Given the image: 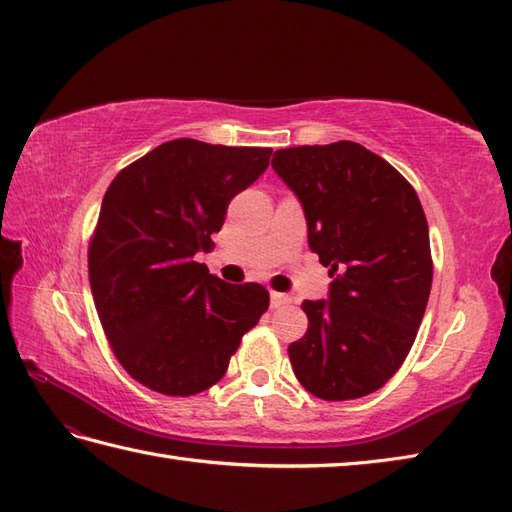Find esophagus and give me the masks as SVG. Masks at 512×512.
Instances as JSON below:
<instances>
[{"mask_svg": "<svg viewBox=\"0 0 512 512\" xmlns=\"http://www.w3.org/2000/svg\"><path fill=\"white\" fill-rule=\"evenodd\" d=\"M269 300H271V309H282V306L291 304V295H287V293H276V291H271Z\"/></svg>", "mask_w": 512, "mask_h": 512, "instance_id": "obj_1", "label": "esophagus"}]
</instances>
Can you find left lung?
<instances>
[{
	"mask_svg": "<svg viewBox=\"0 0 512 512\" xmlns=\"http://www.w3.org/2000/svg\"><path fill=\"white\" fill-rule=\"evenodd\" d=\"M271 168L298 197L311 252L331 267L328 300H304L295 377L324 401L359 399L410 352L431 291L429 227L414 188L357 142L293 146Z\"/></svg>",
	"mask_w": 512,
	"mask_h": 512,
	"instance_id": "1",
	"label": "left lung"
}]
</instances>
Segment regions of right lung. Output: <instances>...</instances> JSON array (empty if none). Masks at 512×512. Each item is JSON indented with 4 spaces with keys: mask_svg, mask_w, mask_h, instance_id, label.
Listing matches in <instances>:
<instances>
[{
    "mask_svg": "<svg viewBox=\"0 0 512 512\" xmlns=\"http://www.w3.org/2000/svg\"><path fill=\"white\" fill-rule=\"evenodd\" d=\"M271 149L170 140L111 181L89 285L122 368L146 388L190 396L217 383L269 306L256 282L230 285L195 260L227 206L269 166Z\"/></svg>",
    "mask_w": 512,
    "mask_h": 512,
    "instance_id": "add662e5",
    "label": "right lung"
}]
</instances>
